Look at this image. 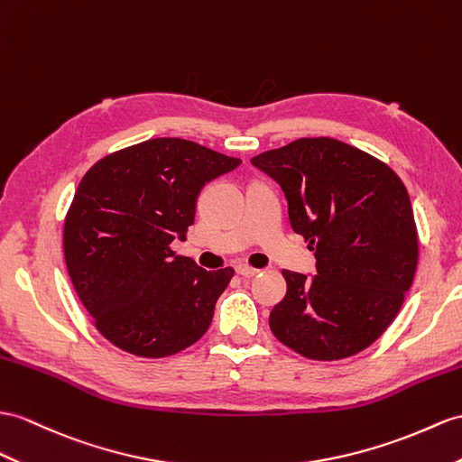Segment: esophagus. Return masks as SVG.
<instances>
[{"mask_svg":"<svg viewBox=\"0 0 462 462\" xmlns=\"http://www.w3.org/2000/svg\"><path fill=\"white\" fill-rule=\"evenodd\" d=\"M258 273H261V270L251 268V266H246V264H239V266H237V274L243 276V278H253V276H256Z\"/></svg>","mask_w":462,"mask_h":462,"instance_id":"obj_1","label":"esophagus"}]
</instances>
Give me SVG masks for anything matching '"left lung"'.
<instances>
[{"label": "left lung", "instance_id": "obj_1", "mask_svg": "<svg viewBox=\"0 0 462 462\" xmlns=\"http://www.w3.org/2000/svg\"><path fill=\"white\" fill-rule=\"evenodd\" d=\"M282 188L290 225L310 243L316 274L282 270L274 337L313 361L373 345L398 316L418 266L411 201L398 174L355 146L300 139L251 159Z\"/></svg>", "mask_w": 462, "mask_h": 462}]
</instances>
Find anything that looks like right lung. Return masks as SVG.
<instances>
[{"label": "right lung", "mask_w": 462, "mask_h": 462, "mask_svg": "<svg viewBox=\"0 0 462 462\" xmlns=\"http://www.w3.org/2000/svg\"><path fill=\"white\" fill-rule=\"evenodd\" d=\"M241 164L186 139H151L96 162L64 221V258L78 298L109 343L161 358L204 335L233 268L176 254L211 180Z\"/></svg>", "instance_id": "1"}]
</instances>
